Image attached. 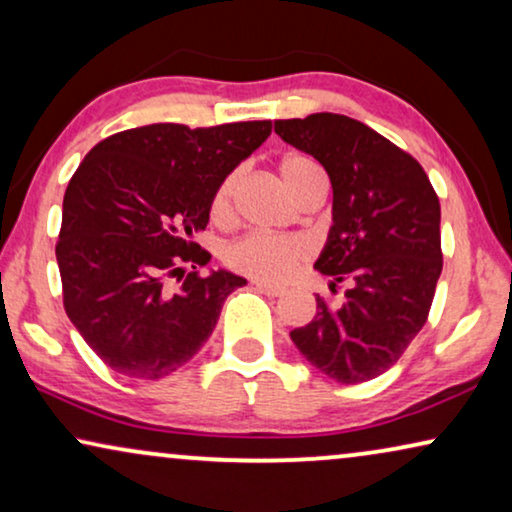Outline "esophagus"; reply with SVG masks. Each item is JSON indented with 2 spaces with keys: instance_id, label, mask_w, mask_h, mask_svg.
Listing matches in <instances>:
<instances>
[{
  "instance_id": "esophagus-1",
  "label": "esophagus",
  "mask_w": 512,
  "mask_h": 512,
  "mask_svg": "<svg viewBox=\"0 0 512 512\" xmlns=\"http://www.w3.org/2000/svg\"><path fill=\"white\" fill-rule=\"evenodd\" d=\"M254 286H256V291H261V293H265V296H272V298H279L286 293L284 286L263 282V279H254Z\"/></svg>"
}]
</instances>
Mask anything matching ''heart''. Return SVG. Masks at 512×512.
I'll list each match as a JSON object with an SVG mask.
<instances>
[{
    "mask_svg": "<svg viewBox=\"0 0 512 512\" xmlns=\"http://www.w3.org/2000/svg\"><path fill=\"white\" fill-rule=\"evenodd\" d=\"M279 181L293 200L300 202L312 193H324V170L317 160L303 153H286L277 163ZM240 186V172H230L221 181L212 198V219L228 226L235 216V193ZM312 256V247L300 235H261L251 233L226 249L228 268L263 282H284Z\"/></svg>",
    "mask_w": 512,
    "mask_h": 512,
    "instance_id": "obj_1",
    "label": "heart"
}]
</instances>
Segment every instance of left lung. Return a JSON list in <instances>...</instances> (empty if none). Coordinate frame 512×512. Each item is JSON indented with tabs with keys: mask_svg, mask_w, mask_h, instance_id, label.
Here are the masks:
<instances>
[{
	"mask_svg": "<svg viewBox=\"0 0 512 512\" xmlns=\"http://www.w3.org/2000/svg\"><path fill=\"white\" fill-rule=\"evenodd\" d=\"M286 144L310 153L333 186V226L314 263L342 305L317 293V314L291 340L342 384L368 382L401 359L429 317L443 270L440 202L410 153L340 114L275 121Z\"/></svg>",
	"mask_w": 512,
	"mask_h": 512,
	"instance_id": "obj_1",
	"label": "left lung"
}]
</instances>
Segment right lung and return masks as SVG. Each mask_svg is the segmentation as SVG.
Masks as SVG:
<instances>
[{
    "label": "right lung",
    "mask_w": 512,
    "mask_h": 512,
    "mask_svg": "<svg viewBox=\"0 0 512 512\" xmlns=\"http://www.w3.org/2000/svg\"><path fill=\"white\" fill-rule=\"evenodd\" d=\"M270 132L272 121L153 123L102 139L83 158L62 200L55 256L67 317L111 370L135 380L174 373L247 284L228 270L202 277L212 256L193 235L207 228L221 181Z\"/></svg>",
    "instance_id": "1"
}]
</instances>
